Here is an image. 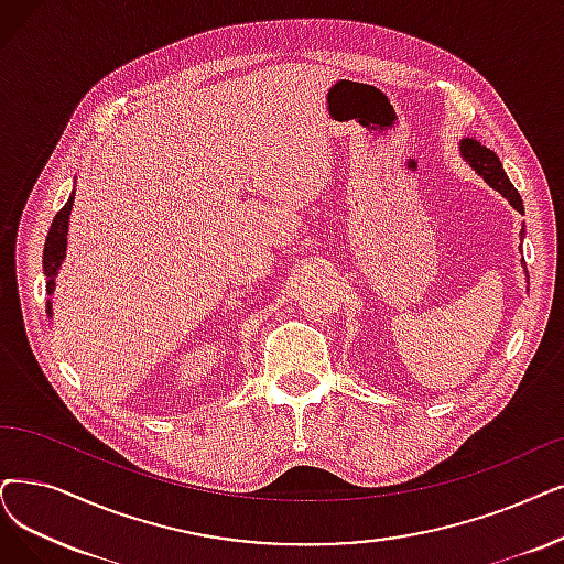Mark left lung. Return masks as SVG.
<instances>
[{
  "mask_svg": "<svg viewBox=\"0 0 564 564\" xmlns=\"http://www.w3.org/2000/svg\"><path fill=\"white\" fill-rule=\"evenodd\" d=\"M460 150H463L465 160H467L471 166H475V171H477L479 175H484L486 183H488L492 189H498L502 196H507L509 204H511L518 213H523L521 194H518L516 187L509 183V177H507V173H505V169H502V164H500V160H498V154H495L492 150H488L486 145H481V143L475 141V139H463Z\"/></svg>",
  "mask_w": 564,
  "mask_h": 564,
  "instance_id": "1",
  "label": "left lung"
}]
</instances>
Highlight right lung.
Returning a JSON list of instances; mask_svg holds the SVG:
<instances>
[{"label": "right lung", "instance_id": "1", "mask_svg": "<svg viewBox=\"0 0 564 564\" xmlns=\"http://www.w3.org/2000/svg\"><path fill=\"white\" fill-rule=\"evenodd\" d=\"M72 206H74V194L62 206V210L55 215V219L51 224L48 238H46V247H43V275H46V291H48V294L55 286L53 278L57 275V268H59V263L66 254V229H69Z\"/></svg>", "mask_w": 564, "mask_h": 564}]
</instances>
